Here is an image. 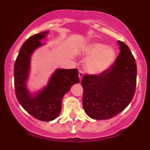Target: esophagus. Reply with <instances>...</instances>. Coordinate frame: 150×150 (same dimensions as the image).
<instances>
[{
	"label": "esophagus",
	"instance_id": "34e87169",
	"mask_svg": "<svg viewBox=\"0 0 150 150\" xmlns=\"http://www.w3.org/2000/svg\"><path fill=\"white\" fill-rule=\"evenodd\" d=\"M83 76V72L82 71H79V78L80 80L82 79Z\"/></svg>",
	"mask_w": 150,
	"mask_h": 150
}]
</instances>
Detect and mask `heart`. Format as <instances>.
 I'll use <instances>...</instances> for the list:
<instances>
[{"label":"heart","mask_w":150,"mask_h":150,"mask_svg":"<svg viewBox=\"0 0 150 150\" xmlns=\"http://www.w3.org/2000/svg\"><path fill=\"white\" fill-rule=\"evenodd\" d=\"M83 53L88 57L85 69L90 74L98 75L111 67L116 59V51L102 43H91L83 49Z\"/></svg>","instance_id":"heart-1"}]
</instances>
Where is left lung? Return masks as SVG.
Returning a JSON list of instances; mask_svg holds the SVG:
<instances>
[{"mask_svg":"<svg viewBox=\"0 0 150 150\" xmlns=\"http://www.w3.org/2000/svg\"><path fill=\"white\" fill-rule=\"evenodd\" d=\"M120 52L114 63L98 75L85 74L83 107L89 117L108 120L128 107L133 99L137 82V64L129 47L118 41Z\"/></svg>","mask_w":150,"mask_h":150,"instance_id":"8db88e82","label":"left lung"}]
</instances>
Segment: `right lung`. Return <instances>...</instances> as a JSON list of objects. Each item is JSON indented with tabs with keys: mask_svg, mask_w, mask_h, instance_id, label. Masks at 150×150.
<instances>
[{
	"mask_svg": "<svg viewBox=\"0 0 150 150\" xmlns=\"http://www.w3.org/2000/svg\"><path fill=\"white\" fill-rule=\"evenodd\" d=\"M48 33L43 31L30 37L21 47L14 64L15 92L19 104L29 114L43 122L52 121L59 116L64 95L73 85L79 82L77 69H57L43 89L35 96L29 93L25 83L30 69V55L42 45L40 40L46 38Z\"/></svg>",
	"mask_w": 150,
	"mask_h": 150,
	"instance_id": "obj_1",
	"label": "right lung"
}]
</instances>
